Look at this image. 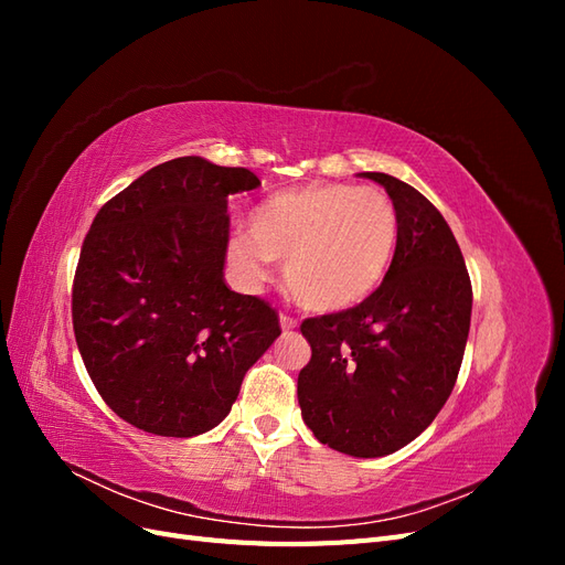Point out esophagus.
Segmentation results:
<instances>
[{
	"label": "esophagus",
	"instance_id": "1",
	"mask_svg": "<svg viewBox=\"0 0 565 565\" xmlns=\"http://www.w3.org/2000/svg\"><path fill=\"white\" fill-rule=\"evenodd\" d=\"M280 328H282L285 332L297 330V328H299V320L292 318V316H287V313H280Z\"/></svg>",
	"mask_w": 565,
	"mask_h": 565
}]
</instances>
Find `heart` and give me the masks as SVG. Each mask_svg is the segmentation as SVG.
<instances>
[{
  "mask_svg": "<svg viewBox=\"0 0 565 565\" xmlns=\"http://www.w3.org/2000/svg\"><path fill=\"white\" fill-rule=\"evenodd\" d=\"M396 243L398 210L380 188L309 183L264 200L228 254L252 282L268 278L270 262H285L295 301L332 313L377 289Z\"/></svg>",
  "mask_w": 565,
  "mask_h": 565,
  "instance_id": "heart-1",
  "label": "heart"
}]
</instances>
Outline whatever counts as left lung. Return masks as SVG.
Wrapping results in <instances>:
<instances>
[{"instance_id": "1", "label": "left lung", "mask_w": 565, "mask_h": 565, "mask_svg": "<svg viewBox=\"0 0 565 565\" xmlns=\"http://www.w3.org/2000/svg\"><path fill=\"white\" fill-rule=\"evenodd\" d=\"M398 210L384 282L353 309L301 322L311 361L299 372L301 417L351 457H384L429 426L450 398L471 322V280L448 221L413 185L382 172Z\"/></svg>"}]
</instances>
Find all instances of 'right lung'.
I'll return each mask as SVG.
<instances>
[{"label": "right lung", "instance_id": "add662e5", "mask_svg": "<svg viewBox=\"0 0 565 565\" xmlns=\"http://www.w3.org/2000/svg\"><path fill=\"white\" fill-rule=\"evenodd\" d=\"M262 181L188 156L98 210L73 285L84 367L117 417L191 438L226 419L245 372L280 337L276 309L224 282L228 198Z\"/></svg>", "mask_w": 565, "mask_h": 565}]
</instances>
